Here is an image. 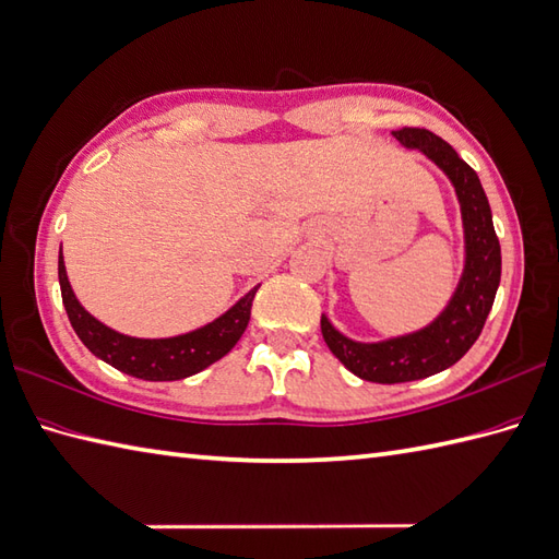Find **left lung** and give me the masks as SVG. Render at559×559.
Listing matches in <instances>:
<instances>
[{"mask_svg":"<svg viewBox=\"0 0 559 559\" xmlns=\"http://www.w3.org/2000/svg\"><path fill=\"white\" fill-rule=\"evenodd\" d=\"M393 138L402 147L419 150L455 188L464 228V269L445 309L419 331L379 343H359L321 314V333L331 353L359 379L373 383L419 381L460 361L481 335L502 266L490 204L474 168L426 128H402L393 131Z\"/></svg>","mask_w":559,"mask_h":559,"instance_id":"8db88e82","label":"left lung"}]
</instances>
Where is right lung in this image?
<instances>
[{
  "instance_id": "add662e5",
  "label": "right lung",
  "mask_w": 559,
  "mask_h": 559,
  "mask_svg": "<svg viewBox=\"0 0 559 559\" xmlns=\"http://www.w3.org/2000/svg\"><path fill=\"white\" fill-rule=\"evenodd\" d=\"M59 285L61 300L67 307V314L78 338L83 345L107 361L114 369L128 376H135L142 381H180L192 373H200L224 355H228L233 345L240 341V335L248 329L250 309L259 285L250 293H245L240 300L226 309L224 314L204 326L171 335V338H133L109 329L107 323L95 319L90 311L78 302L67 276V264L59 252Z\"/></svg>"
}]
</instances>
